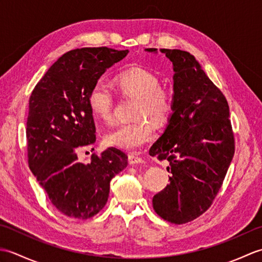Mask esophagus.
I'll use <instances>...</instances> for the list:
<instances>
[{"label": "esophagus", "mask_w": 262, "mask_h": 262, "mask_svg": "<svg viewBox=\"0 0 262 262\" xmlns=\"http://www.w3.org/2000/svg\"><path fill=\"white\" fill-rule=\"evenodd\" d=\"M128 163L129 164H141L144 163V160L140 157H137L135 154L128 155Z\"/></svg>", "instance_id": "obj_1"}]
</instances>
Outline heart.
<instances>
[{
  "mask_svg": "<svg viewBox=\"0 0 262 262\" xmlns=\"http://www.w3.org/2000/svg\"><path fill=\"white\" fill-rule=\"evenodd\" d=\"M115 84L125 97L137 99L132 122L116 126L104 136L108 145L126 151H136L154 137V125H164L173 111V96L168 89L159 86V77L143 68H132L115 77ZM88 104L94 118L109 122L113 118L114 98L103 83H96L88 97Z\"/></svg>",
  "mask_w": 262,
  "mask_h": 262,
  "instance_id": "obj_1",
  "label": "heart"
}]
</instances>
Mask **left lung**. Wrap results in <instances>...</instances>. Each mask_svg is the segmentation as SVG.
Segmentation results:
<instances>
[{"label": "left lung", "instance_id": "8db88e82", "mask_svg": "<svg viewBox=\"0 0 262 262\" xmlns=\"http://www.w3.org/2000/svg\"><path fill=\"white\" fill-rule=\"evenodd\" d=\"M158 53L157 48H146ZM173 65V113L149 155L168 160L170 185L153 197L163 220L185 224L207 210L234 155V135L224 94L190 53L160 49Z\"/></svg>", "mask_w": 262, "mask_h": 262}]
</instances>
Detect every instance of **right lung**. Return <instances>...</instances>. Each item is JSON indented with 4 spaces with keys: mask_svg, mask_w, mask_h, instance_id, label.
I'll return each instance as SVG.
<instances>
[{
    "mask_svg": "<svg viewBox=\"0 0 262 262\" xmlns=\"http://www.w3.org/2000/svg\"><path fill=\"white\" fill-rule=\"evenodd\" d=\"M128 51L86 47L64 54L37 83L27 120L28 163L60 213L77 220L97 215L107 203L110 181L128 164L127 155L110 147L80 162L77 152L96 142L88 104L92 86Z\"/></svg>",
    "mask_w": 262,
    "mask_h": 262,
    "instance_id": "1",
    "label": "right lung"
}]
</instances>
